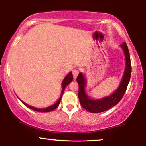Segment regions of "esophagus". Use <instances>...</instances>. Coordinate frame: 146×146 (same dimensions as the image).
I'll use <instances>...</instances> for the list:
<instances>
[{
	"instance_id": "1",
	"label": "esophagus",
	"mask_w": 146,
	"mask_h": 146,
	"mask_svg": "<svg viewBox=\"0 0 146 146\" xmlns=\"http://www.w3.org/2000/svg\"><path fill=\"white\" fill-rule=\"evenodd\" d=\"M78 73H79V71L78 69H76V68L73 71V79H74V80H76Z\"/></svg>"
}]
</instances>
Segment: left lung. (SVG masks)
<instances>
[{
    "label": "left lung",
    "mask_w": 146,
    "mask_h": 146,
    "mask_svg": "<svg viewBox=\"0 0 146 146\" xmlns=\"http://www.w3.org/2000/svg\"><path fill=\"white\" fill-rule=\"evenodd\" d=\"M125 56V69L118 88L113 93L100 99L90 98L86 93L87 80L85 75L80 72L77 78L79 84L78 97L82 106L87 111L93 113L104 112L115 106L123 98L131 76V64L130 57L126 43L123 42L120 45Z\"/></svg>",
    "instance_id": "left-lung-1"
}]
</instances>
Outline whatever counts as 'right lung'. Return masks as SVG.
Returning a JSON list of instances; mask_svg holds the SVG:
<instances>
[{"mask_svg":"<svg viewBox=\"0 0 146 146\" xmlns=\"http://www.w3.org/2000/svg\"><path fill=\"white\" fill-rule=\"evenodd\" d=\"M73 74H72V72L71 71V72H69V73H68V74L66 75V76H65V78H64L62 82V92H61V95H60V98L58 99V101H57L56 103L50 106L46 107V108H36V107L32 106H30L29 104H26L25 102H23V100H21V99L18 98H18L21 100V102L23 104L26 106H27L28 108H31V110H35V111H37V112H41V113H48V112L52 111V110H55L57 107L59 106L60 102V101H61L62 97V95L64 93V90H65V88H66V86H67V85L71 83L72 81H73Z\"/></svg>","mask_w":146,"mask_h":146,"instance_id":"right-lung-1","label":"right lung"}]
</instances>
